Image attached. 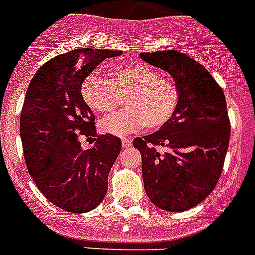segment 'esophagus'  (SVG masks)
<instances>
[{
  "instance_id": "34e87169",
  "label": "esophagus",
  "mask_w": 255,
  "mask_h": 255,
  "mask_svg": "<svg viewBox=\"0 0 255 255\" xmlns=\"http://www.w3.org/2000/svg\"><path fill=\"white\" fill-rule=\"evenodd\" d=\"M132 145V141L128 140V138H122V147L123 149H127V147H129Z\"/></svg>"
}]
</instances>
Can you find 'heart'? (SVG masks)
Here are the masks:
<instances>
[{
    "label": "heart",
    "instance_id": "obj_1",
    "mask_svg": "<svg viewBox=\"0 0 255 255\" xmlns=\"http://www.w3.org/2000/svg\"><path fill=\"white\" fill-rule=\"evenodd\" d=\"M81 96L91 109L108 114L126 98L124 110L104 118L100 127L117 136L146 129H158L170 121L179 104V87L174 80L162 78L145 65H126L115 68L111 80L91 72L81 83Z\"/></svg>",
    "mask_w": 255,
    "mask_h": 255
}]
</instances>
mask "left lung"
I'll return each mask as SVG.
<instances>
[{
	"label": "left lung",
	"mask_w": 255,
	"mask_h": 255,
	"mask_svg": "<svg viewBox=\"0 0 255 255\" xmlns=\"http://www.w3.org/2000/svg\"><path fill=\"white\" fill-rule=\"evenodd\" d=\"M140 57L167 71L180 92L170 121L133 140L145 192L162 210L187 211L213 192L223 171L231 134L226 97L210 72L184 53L159 50Z\"/></svg>",
	"instance_id": "1"
}]
</instances>
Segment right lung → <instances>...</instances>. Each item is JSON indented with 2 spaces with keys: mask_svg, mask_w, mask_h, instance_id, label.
<instances>
[{
  "mask_svg": "<svg viewBox=\"0 0 255 255\" xmlns=\"http://www.w3.org/2000/svg\"><path fill=\"white\" fill-rule=\"evenodd\" d=\"M121 54L109 49H75L41 66L27 88L20 114L25 164L40 192L62 210L88 213L106 196L121 138L98 136L81 83L102 61ZM81 135L95 145L84 149Z\"/></svg>",
  "mask_w": 255,
  "mask_h": 255,
  "instance_id": "right-lung-1",
  "label": "right lung"
}]
</instances>
